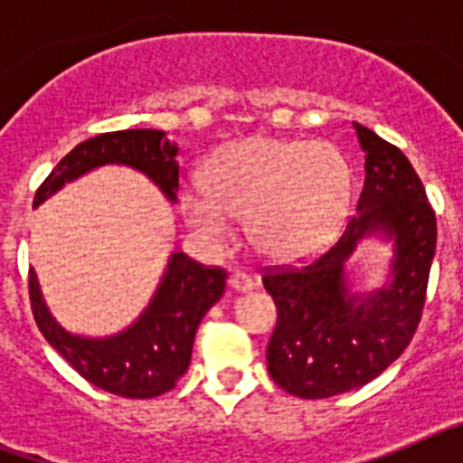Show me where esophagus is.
<instances>
[{"instance_id": "obj_1", "label": "esophagus", "mask_w": 463, "mask_h": 463, "mask_svg": "<svg viewBox=\"0 0 463 463\" xmlns=\"http://www.w3.org/2000/svg\"><path fill=\"white\" fill-rule=\"evenodd\" d=\"M229 288L234 289V292H250V289L255 288V280H252L248 273L236 271L229 276Z\"/></svg>"}]
</instances>
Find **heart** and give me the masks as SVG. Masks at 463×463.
I'll return each mask as SVG.
<instances>
[{
    "label": "heart",
    "instance_id": "obj_1",
    "mask_svg": "<svg viewBox=\"0 0 463 463\" xmlns=\"http://www.w3.org/2000/svg\"><path fill=\"white\" fill-rule=\"evenodd\" d=\"M353 199V171L331 143L248 137L208 162L203 187L181 194L183 220L213 245L248 218L261 257L301 261L331 243Z\"/></svg>",
    "mask_w": 463,
    "mask_h": 463
}]
</instances>
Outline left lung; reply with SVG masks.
I'll return each instance as SVG.
<instances>
[{"mask_svg": "<svg viewBox=\"0 0 463 463\" xmlns=\"http://www.w3.org/2000/svg\"><path fill=\"white\" fill-rule=\"evenodd\" d=\"M353 125L366 171L357 215L308 267L264 276L278 308L269 373L301 399L362 387L401 357L422 317L436 255V215L420 175L396 146ZM364 238L392 243L391 271L373 293L353 290L345 269Z\"/></svg>", "mask_w": 463, "mask_h": 463, "instance_id": "1", "label": "left lung"}]
</instances>
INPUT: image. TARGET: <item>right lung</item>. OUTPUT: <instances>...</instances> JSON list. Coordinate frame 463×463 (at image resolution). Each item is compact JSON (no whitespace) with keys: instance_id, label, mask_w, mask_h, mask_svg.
Segmentation results:
<instances>
[{"instance_id":"obj_1","label":"right lung","mask_w":463,"mask_h":463,"mask_svg":"<svg viewBox=\"0 0 463 463\" xmlns=\"http://www.w3.org/2000/svg\"><path fill=\"white\" fill-rule=\"evenodd\" d=\"M178 146L159 129H122L79 143L51 171L34 196V206L51 199L67 183L106 165L141 171L175 203ZM227 273L203 269L185 252H171L165 276L137 320L110 336H80L64 329L46 306L39 278L30 269V301L39 331L88 383L125 399H153L174 390L192 359L196 329L220 301Z\"/></svg>"}]
</instances>
